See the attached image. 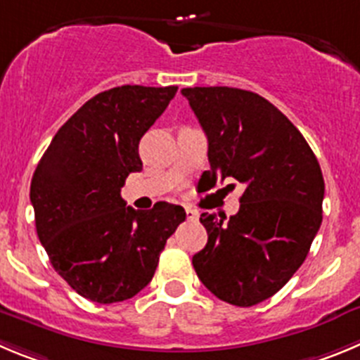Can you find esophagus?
<instances>
[{
	"instance_id": "1",
	"label": "esophagus",
	"mask_w": 360,
	"mask_h": 360,
	"mask_svg": "<svg viewBox=\"0 0 360 360\" xmlns=\"http://www.w3.org/2000/svg\"><path fill=\"white\" fill-rule=\"evenodd\" d=\"M186 218L188 220H199V211L191 210V207H186Z\"/></svg>"
}]
</instances>
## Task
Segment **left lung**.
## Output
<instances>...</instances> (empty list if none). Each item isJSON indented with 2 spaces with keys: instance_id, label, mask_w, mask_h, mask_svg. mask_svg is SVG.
I'll return each mask as SVG.
<instances>
[{
  "instance_id": "left-lung-1",
  "label": "left lung",
  "mask_w": 360,
  "mask_h": 360,
  "mask_svg": "<svg viewBox=\"0 0 360 360\" xmlns=\"http://www.w3.org/2000/svg\"><path fill=\"white\" fill-rule=\"evenodd\" d=\"M181 94L207 136L213 186L233 177L245 188L229 220L200 214L207 243L191 263L214 297L250 307L274 297L307 257L321 226L323 174L300 131L259 94L231 86Z\"/></svg>"
}]
</instances>
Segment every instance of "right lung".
<instances>
[{"instance_id":"obj_1","label":"right lung","mask_w":360,"mask_h":360,"mask_svg":"<svg viewBox=\"0 0 360 360\" xmlns=\"http://www.w3.org/2000/svg\"><path fill=\"white\" fill-rule=\"evenodd\" d=\"M177 86L124 85L86 101L55 134L30 186L35 227L55 271L97 304L142 291L186 213L126 206L120 188L142 170L139 143Z\"/></svg>"}]
</instances>
